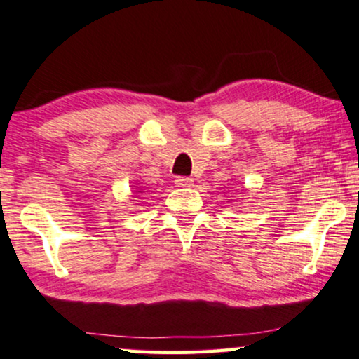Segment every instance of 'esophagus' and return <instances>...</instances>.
I'll return each instance as SVG.
<instances>
[{"label": "esophagus", "mask_w": 359, "mask_h": 359, "mask_svg": "<svg viewBox=\"0 0 359 359\" xmlns=\"http://www.w3.org/2000/svg\"><path fill=\"white\" fill-rule=\"evenodd\" d=\"M175 184L178 186V188H188V186L193 184V178H188V176H178V178L175 180Z\"/></svg>", "instance_id": "obj_1"}]
</instances>
